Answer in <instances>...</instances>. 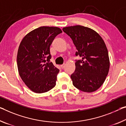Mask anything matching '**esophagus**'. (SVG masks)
I'll list each match as a JSON object with an SVG mask.
<instances>
[{"instance_id": "34e87169", "label": "esophagus", "mask_w": 126, "mask_h": 126, "mask_svg": "<svg viewBox=\"0 0 126 126\" xmlns=\"http://www.w3.org/2000/svg\"><path fill=\"white\" fill-rule=\"evenodd\" d=\"M65 66V64H62V65H61V67L62 68V69L64 68Z\"/></svg>"}]
</instances>
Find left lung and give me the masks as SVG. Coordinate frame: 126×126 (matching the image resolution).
<instances>
[{
	"label": "left lung",
	"instance_id": "8db88e82",
	"mask_svg": "<svg viewBox=\"0 0 126 126\" xmlns=\"http://www.w3.org/2000/svg\"><path fill=\"white\" fill-rule=\"evenodd\" d=\"M63 31L76 47V55L81 60L75 63L71 75L73 85L79 90L92 93L103 84L109 72L110 62L104 41L95 31L80 25L65 27Z\"/></svg>",
	"mask_w": 126,
	"mask_h": 126
}]
</instances>
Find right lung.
Wrapping results in <instances>:
<instances>
[{
  "label": "right lung",
  "instance_id": "right-lung-1",
  "mask_svg": "<svg viewBox=\"0 0 126 126\" xmlns=\"http://www.w3.org/2000/svg\"><path fill=\"white\" fill-rule=\"evenodd\" d=\"M62 32L57 27H40L27 33L20 43L17 56L19 75L34 93H46L56 85L59 70L50 62V47Z\"/></svg>",
  "mask_w": 126,
  "mask_h": 126
}]
</instances>
